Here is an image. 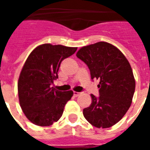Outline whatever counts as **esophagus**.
Segmentation results:
<instances>
[{
    "instance_id": "34e87169",
    "label": "esophagus",
    "mask_w": 150,
    "mask_h": 150,
    "mask_svg": "<svg viewBox=\"0 0 150 150\" xmlns=\"http://www.w3.org/2000/svg\"><path fill=\"white\" fill-rule=\"evenodd\" d=\"M81 94L80 92H77V91H74V96L75 97H77V96H79V95Z\"/></svg>"
}]
</instances>
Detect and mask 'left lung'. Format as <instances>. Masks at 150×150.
Returning a JSON list of instances; mask_svg holds the SVG:
<instances>
[{"label":"left lung","mask_w":150,"mask_h":150,"mask_svg":"<svg viewBox=\"0 0 150 150\" xmlns=\"http://www.w3.org/2000/svg\"><path fill=\"white\" fill-rule=\"evenodd\" d=\"M76 56L90 70L91 79L100 80L99 95H91V104L83 116L96 128H109L129 110L135 91V79L125 55L110 43L100 42L83 46Z\"/></svg>","instance_id":"8db88e82"}]
</instances>
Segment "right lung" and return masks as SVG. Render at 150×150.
<instances>
[{
    "label": "right lung",
    "mask_w": 150,
    "mask_h": 150,
    "mask_svg": "<svg viewBox=\"0 0 150 150\" xmlns=\"http://www.w3.org/2000/svg\"><path fill=\"white\" fill-rule=\"evenodd\" d=\"M76 50L47 43L36 47L26 59L18 79V96L23 112L34 125H51L62 116L73 91H58L52 85L62 60Z\"/></svg>",
    "instance_id": "add662e5"
}]
</instances>
